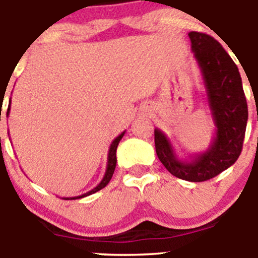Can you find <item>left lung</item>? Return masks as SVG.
Returning a JSON list of instances; mask_svg holds the SVG:
<instances>
[{
    "instance_id": "8db88e82",
    "label": "left lung",
    "mask_w": 258,
    "mask_h": 258,
    "mask_svg": "<svg viewBox=\"0 0 258 258\" xmlns=\"http://www.w3.org/2000/svg\"><path fill=\"white\" fill-rule=\"evenodd\" d=\"M191 49L201 71L215 135L205 152L191 160L177 157L170 139L155 128L156 153L171 175L202 182L220 175L237 161L246 132L248 110L237 66L218 41L206 33H188Z\"/></svg>"
}]
</instances>
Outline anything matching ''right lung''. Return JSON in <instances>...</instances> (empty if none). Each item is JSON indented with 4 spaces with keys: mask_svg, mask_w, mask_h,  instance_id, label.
Here are the masks:
<instances>
[{
    "mask_svg": "<svg viewBox=\"0 0 258 258\" xmlns=\"http://www.w3.org/2000/svg\"><path fill=\"white\" fill-rule=\"evenodd\" d=\"M10 110H11V100H10V105H9V108H7V117H9L10 114ZM123 131L121 135H118V136L116 137V139L113 140L112 144H111L110 148H108V156H107V167H106V172H105V176H103V178L101 179L100 183L97 184V186L95 187V188H92L91 191L86 192V194L83 195H80V196H75V197H63V200H79V199H82V197H86V196H90V195L95 194V192L100 191V189H102L103 187L107 186L108 182L111 181V178H112V175L114 172V168H116V163H117V158H116V151H117V146H118L119 141H121V139L123 137L124 135Z\"/></svg>",
    "mask_w": 258,
    "mask_h": 258,
    "instance_id": "right-lung-1",
    "label": "right lung"
}]
</instances>
